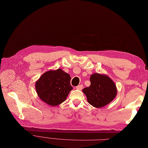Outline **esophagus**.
<instances>
[{"instance_id":"34e87169","label":"esophagus","mask_w":148,"mask_h":148,"mask_svg":"<svg viewBox=\"0 0 148 148\" xmlns=\"http://www.w3.org/2000/svg\"><path fill=\"white\" fill-rule=\"evenodd\" d=\"M82 87H83V86L82 85V84H81V85L78 86L76 88L77 90H82Z\"/></svg>"}]
</instances>
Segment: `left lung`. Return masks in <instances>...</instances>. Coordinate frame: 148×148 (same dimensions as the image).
I'll return each mask as SVG.
<instances>
[{"instance_id": "1", "label": "left lung", "mask_w": 148, "mask_h": 148, "mask_svg": "<svg viewBox=\"0 0 148 148\" xmlns=\"http://www.w3.org/2000/svg\"><path fill=\"white\" fill-rule=\"evenodd\" d=\"M90 86L82 91L88 102L96 108H101L113 100L117 95L115 84L108 76L99 73L91 75Z\"/></svg>"}]
</instances>
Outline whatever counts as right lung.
Listing matches in <instances>:
<instances>
[{"mask_svg":"<svg viewBox=\"0 0 148 148\" xmlns=\"http://www.w3.org/2000/svg\"><path fill=\"white\" fill-rule=\"evenodd\" d=\"M71 77L61 69L45 73L36 82V91L40 99L51 106L64 102L70 91Z\"/></svg>","mask_w":148,"mask_h":148,"instance_id":"right-lung-1","label":"right lung"}]
</instances>
